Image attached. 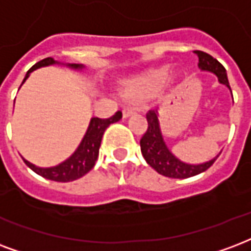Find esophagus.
<instances>
[{
	"mask_svg": "<svg viewBox=\"0 0 251 251\" xmlns=\"http://www.w3.org/2000/svg\"><path fill=\"white\" fill-rule=\"evenodd\" d=\"M137 114V111L134 110V109H124L122 110V117L124 118H129V117H133Z\"/></svg>",
	"mask_w": 251,
	"mask_h": 251,
	"instance_id": "esophagus-1",
	"label": "esophagus"
}]
</instances>
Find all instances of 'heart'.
<instances>
[{"instance_id": "1", "label": "heart", "mask_w": 251, "mask_h": 251, "mask_svg": "<svg viewBox=\"0 0 251 251\" xmlns=\"http://www.w3.org/2000/svg\"><path fill=\"white\" fill-rule=\"evenodd\" d=\"M176 78L177 74L173 72L166 73L165 68L153 69L137 77L122 79L118 82L117 90L125 101L131 103H142L151 100L159 92V89L162 88L163 83H173Z\"/></svg>"}]
</instances>
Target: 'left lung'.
I'll return each instance as SVG.
<instances>
[{"label":"left lung","instance_id":"8db88e82","mask_svg":"<svg viewBox=\"0 0 251 251\" xmlns=\"http://www.w3.org/2000/svg\"><path fill=\"white\" fill-rule=\"evenodd\" d=\"M194 53L198 57V68L201 70H205V72H210V73L215 74L218 77V81L230 89L226 69L222 66V64L205 51L196 50ZM146 120H148V130L140 141L141 151H142L145 161L149 163L155 172L162 174L165 177H193V176L201 174L205 170H207L215 162V159L218 158V155H217L215 158L210 159L209 162L200 163V165H190V163L182 162L169 150L165 141H163L161 127H159L158 110L157 109L150 110L146 114Z\"/></svg>","mask_w":251,"mask_h":251}]
</instances>
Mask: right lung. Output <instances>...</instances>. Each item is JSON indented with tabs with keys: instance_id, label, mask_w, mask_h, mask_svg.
Returning a JSON list of instances; mask_svg holds the SVG:
<instances>
[{
	"instance_id": "obj_1",
	"label": "right lung",
	"mask_w": 251,
	"mask_h": 251,
	"mask_svg": "<svg viewBox=\"0 0 251 251\" xmlns=\"http://www.w3.org/2000/svg\"><path fill=\"white\" fill-rule=\"evenodd\" d=\"M57 64V61L48 57L45 59H41L40 62H37L36 65H33L29 70H27L25 78L22 81V83L26 81L29 77V74L42 66H48V65ZM69 68L72 69H82V65L78 64H68ZM122 118V113L117 111L116 114L110 118L106 120H102V118H97V117H93L89 124L88 130L86 134L81 141V144L77 148V150L74 151L66 161L62 163H59L57 166L53 168H37L36 165H33L26 159H24V162L26 163L27 166L37 173L38 176L51 181H57V182H70V181H75L78 178L83 177L86 173H89L94 168L96 161L98 158V153H100V146H101V140L102 135L106 130V127L110 124H114L117 121H120Z\"/></svg>"
}]
</instances>
